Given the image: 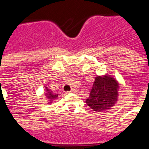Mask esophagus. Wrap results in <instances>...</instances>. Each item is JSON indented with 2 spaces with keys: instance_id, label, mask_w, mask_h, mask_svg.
Here are the masks:
<instances>
[{
  "instance_id": "34e87169",
  "label": "esophagus",
  "mask_w": 149,
  "mask_h": 149,
  "mask_svg": "<svg viewBox=\"0 0 149 149\" xmlns=\"http://www.w3.org/2000/svg\"><path fill=\"white\" fill-rule=\"evenodd\" d=\"M75 91H76V89H72V90L70 91V93H75Z\"/></svg>"
}]
</instances>
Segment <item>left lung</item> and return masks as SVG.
<instances>
[{
  "label": "left lung",
  "instance_id": "left-lung-1",
  "mask_svg": "<svg viewBox=\"0 0 149 149\" xmlns=\"http://www.w3.org/2000/svg\"><path fill=\"white\" fill-rule=\"evenodd\" d=\"M120 84L112 76H97L85 102L95 112H104L115 105L118 100Z\"/></svg>",
  "mask_w": 149,
  "mask_h": 149
}]
</instances>
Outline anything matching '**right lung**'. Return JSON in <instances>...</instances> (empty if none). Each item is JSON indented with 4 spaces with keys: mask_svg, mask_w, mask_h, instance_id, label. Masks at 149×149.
<instances>
[{
    "mask_svg": "<svg viewBox=\"0 0 149 149\" xmlns=\"http://www.w3.org/2000/svg\"><path fill=\"white\" fill-rule=\"evenodd\" d=\"M45 87V97L47 98V100H49L48 101V104H52V100L56 99L57 97H58V94L54 93H52V90L51 89H49V88Z\"/></svg>",
    "mask_w": 149,
    "mask_h": 149,
    "instance_id": "right-lung-1",
    "label": "right lung"
}]
</instances>
